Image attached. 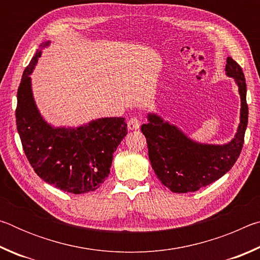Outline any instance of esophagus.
I'll use <instances>...</instances> for the list:
<instances>
[{
	"mask_svg": "<svg viewBox=\"0 0 260 260\" xmlns=\"http://www.w3.org/2000/svg\"><path fill=\"white\" fill-rule=\"evenodd\" d=\"M127 126H128V129L129 131H136V129L140 128L141 122H140V120L138 119V118L132 117L131 119L128 120V122H127Z\"/></svg>",
	"mask_w": 260,
	"mask_h": 260,
	"instance_id": "esophagus-1",
	"label": "esophagus"
}]
</instances>
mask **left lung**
Returning <instances> with one entry per match:
<instances>
[{
  "instance_id": "obj_1",
  "label": "left lung",
  "mask_w": 260,
  "mask_h": 260,
  "mask_svg": "<svg viewBox=\"0 0 260 260\" xmlns=\"http://www.w3.org/2000/svg\"><path fill=\"white\" fill-rule=\"evenodd\" d=\"M225 71L235 80L241 98L240 124L228 143L196 142L156 113H148V122L141 126L152 170L171 191L183 193L206 187L225 175L240 156L248 126L246 83L241 67L232 57H227Z\"/></svg>"
}]
</instances>
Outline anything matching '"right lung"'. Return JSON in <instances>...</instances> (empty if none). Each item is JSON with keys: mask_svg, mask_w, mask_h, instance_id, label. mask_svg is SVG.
Masks as SVG:
<instances>
[{"mask_svg": "<svg viewBox=\"0 0 260 260\" xmlns=\"http://www.w3.org/2000/svg\"><path fill=\"white\" fill-rule=\"evenodd\" d=\"M49 45L42 43L41 49ZM41 49L25 69L17 91L16 122L24 152L47 183L72 193L94 191L108 178L113 152L127 134L125 118H99L78 127L48 124L35 104L29 77Z\"/></svg>", "mask_w": 260, "mask_h": 260, "instance_id": "1", "label": "right lung"}]
</instances>
